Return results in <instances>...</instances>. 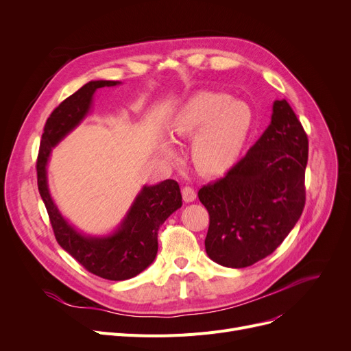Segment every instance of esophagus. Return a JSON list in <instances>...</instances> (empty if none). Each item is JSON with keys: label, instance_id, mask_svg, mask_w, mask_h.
Listing matches in <instances>:
<instances>
[{"label": "esophagus", "instance_id": "obj_1", "mask_svg": "<svg viewBox=\"0 0 351 351\" xmlns=\"http://www.w3.org/2000/svg\"><path fill=\"white\" fill-rule=\"evenodd\" d=\"M182 196H183V200H185L186 204H189V202H193L196 199V192L191 186H183L182 188Z\"/></svg>", "mask_w": 351, "mask_h": 351}]
</instances>
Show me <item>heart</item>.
Returning a JSON list of instances; mask_svg holds the SVG:
<instances>
[{"instance_id":"1","label":"heart","mask_w":351,"mask_h":351,"mask_svg":"<svg viewBox=\"0 0 351 351\" xmlns=\"http://www.w3.org/2000/svg\"><path fill=\"white\" fill-rule=\"evenodd\" d=\"M254 114L245 101L230 99L222 92L200 90L183 102L171 121L176 136H193L192 159L205 175H220L229 171L241 156L252 134ZM165 151L173 154L166 143Z\"/></svg>"}]
</instances>
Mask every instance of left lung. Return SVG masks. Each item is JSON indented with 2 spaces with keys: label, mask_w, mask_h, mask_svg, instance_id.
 Wrapping results in <instances>:
<instances>
[{
  "label": "left lung",
  "mask_w": 351,
  "mask_h": 351,
  "mask_svg": "<svg viewBox=\"0 0 351 351\" xmlns=\"http://www.w3.org/2000/svg\"><path fill=\"white\" fill-rule=\"evenodd\" d=\"M308 139L286 99L274 101L263 135L229 172L197 192L209 212L206 253L242 269L278 249L306 204Z\"/></svg>",
  "instance_id": "obj_1"
}]
</instances>
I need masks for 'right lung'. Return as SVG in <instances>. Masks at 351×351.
Here are the masks:
<instances>
[{
    "instance_id": "add662e5",
    "label": "right lung",
    "mask_w": 351,
    "mask_h": 351,
    "mask_svg": "<svg viewBox=\"0 0 351 351\" xmlns=\"http://www.w3.org/2000/svg\"><path fill=\"white\" fill-rule=\"evenodd\" d=\"M119 81H90L68 97L47 119L41 138L36 178L49 222L60 246L88 271L106 280H126L143 271L158 253V230L182 206L178 182L166 179L154 186H143L121 226L109 236L92 237L73 229L55 206L47 183V163L52 147L64 139L88 115L92 97L104 86Z\"/></svg>"
}]
</instances>
